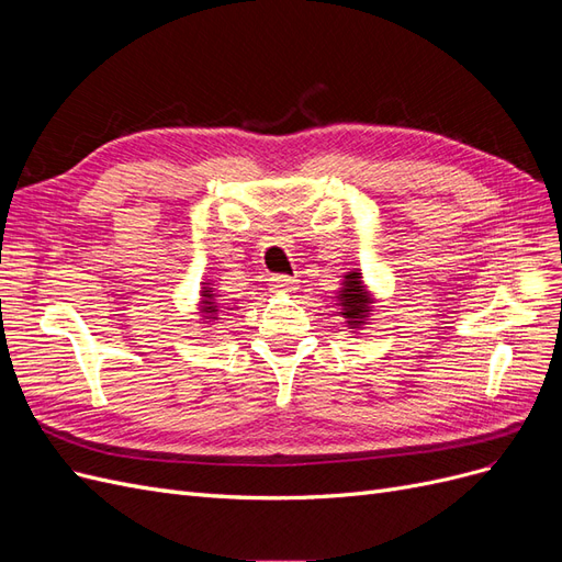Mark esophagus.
Here are the masks:
<instances>
[{"label":"esophagus","instance_id":"obj_1","mask_svg":"<svg viewBox=\"0 0 562 562\" xmlns=\"http://www.w3.org/2000/svg\"><path fill=\"white\" fill-rule=\"evenodd\" d=\"M295 279L291 277H271V291L274 293H293L295 291Z\"/></svg>","mask_w":562,"mask_h":562}]
</instances>
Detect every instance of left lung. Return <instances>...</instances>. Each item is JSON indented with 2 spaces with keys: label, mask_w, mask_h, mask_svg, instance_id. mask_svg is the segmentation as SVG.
I'll list each match as a JSON object with an SVG mask.
<instances>
[{
  "label": "left lung",
  "mask_w": 562,
  "mask_h": 562,
  "mask_svg": "<svg viewBox=\"0 0 562 562\" xmlns=\"http://www.w3.org/2000/svg\"><path fill=\"white\" fill-rule=\"evenodd\" d=\"M337 304L339 316L347 318V326L351 333H359L363 326L370 323V314L375 312V297L368 291L363 283L361 269H351L342 279V288L337 291Z\"/></svg>",
  "instance_id": "1"
}]
</instances>
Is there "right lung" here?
I'll list each match as a JSON object with an SVG mask.
<instances>
[{
	"mask_svg": "<svg viewBox=\"0 0 562 562\" xmlns=\"http://www.w3.org/2000/svg\"><path fill=\"white\" fill-rule=\"evenodd\" d=\"M223 295H220L215 288H213V283H209V281H203L201 283V302H199V314H201V318L203 321H217V316H220V312H229V310H234V304H229V302H223L220 300Z\"/></svg>",
	"mask_w": 562,
	"mask_h": 562,
	"instance_id": "1",
	"label": "right lung"
}]
</instances>
